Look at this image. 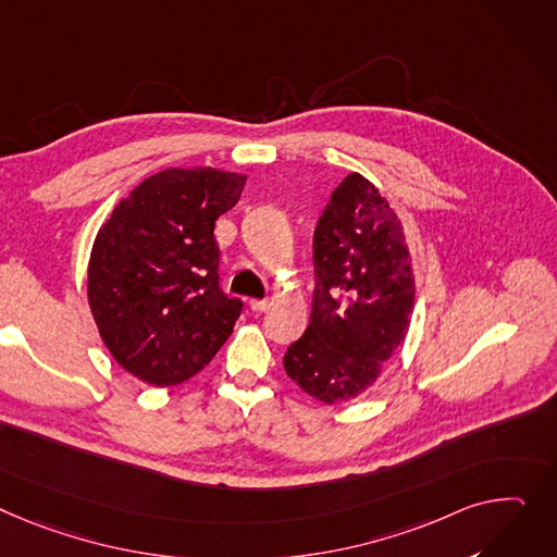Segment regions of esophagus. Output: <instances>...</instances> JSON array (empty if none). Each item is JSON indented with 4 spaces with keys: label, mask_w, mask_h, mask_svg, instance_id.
<instances>
[{
    "label": "esophagus",
    "mask_w": 557,
    "mask_h": 557,
    "mask_svg": "<svg viewBox=\"0 0 557 557\" xmlns=\"http://www.w3.org/2000/svg\"><path fill=\"white\" fill-rule=\"evenodd\" d=\"M269 307H271V300H250V309H252V311H257V313L267 311Z\"/></svg>",
    "instance_id": "esophagus-1"
}]
</instances>
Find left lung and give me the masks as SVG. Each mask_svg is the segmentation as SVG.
Wrapping results in <instances>:
<instances>
[{
  "mask_svg": "<svg viewBox=\"0 0 557 557\" xmlns=\"http://www.w3.org/2000/svg\"><path fill=\"white\" fill-rule=\"evenodd\" d=\"M410 262L396 212L351 172L318 219L311 322L284 354L288 379L326 405L372 387L410 326Z\"/></svg>",
  "mask_w": 557,
  "mask_h": 557,
  "instance_id": "8db88e82",
  "label": "left lung"
}]
</instances>
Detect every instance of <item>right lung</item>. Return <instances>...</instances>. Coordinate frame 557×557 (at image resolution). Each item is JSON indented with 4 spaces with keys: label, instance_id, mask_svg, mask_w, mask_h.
<instances>
[{
    "label": "right lung",
    "instance_id": "1",
    "mask_svg": "<svg viewBox=\"0 0 557 557\" xmlns=\"http://www.w3.org/2000/svg\"><path fill=\"white\" fill-rule=\"evenodd\" d=\"M246 174L168 168L138 183L100 226L87 298L114 360L157 387L185 383L233 333L242 300L219 288L214 221Z\"/></svg>",
    "mask_w": 557,
    "mask_h": 557
}]
</instances>
